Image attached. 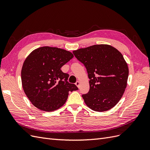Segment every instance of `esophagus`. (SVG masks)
<instances>
[{"label": "esophagus", "mask_w": 150, "mask_h": 150, "mask_svg": "<svg viewBox=\"0 0 150 150\" xmlns=\"http://www.w3.org/2000/svg\"><path fill=\"white\" fill-rule=\"evenodd\" d=\"M75 85L78 86V87L79 88V86H80V81H76V82L75 83Z\"/></svg>", "instance_id": "esophagus-1"}]
</instances>
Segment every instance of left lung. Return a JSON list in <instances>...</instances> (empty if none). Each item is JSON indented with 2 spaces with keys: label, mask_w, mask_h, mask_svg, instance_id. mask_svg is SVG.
Returning <instances> with one entry per match:
<instances>
[{
  "label": "left lung",
  "mask_w": 150,
  "mask_h": 150,
  "mask_svg": "<svg viewBox=\"0 0 150 150\" xmlns=\"http://www.w3.org/2000/svg\"><path fill=\"white\" fill-rule=\"evenodd\" d=\"M86 67L90 90L82 95L95 112H105L117 105L127 87L128 67L122 54L108 45H94L73 52Z\"/></svg>",
  "instance_id": "obj_1"
}]
</instances>
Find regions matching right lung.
I'll use <instances>...</instances> for the list:
<instances>
[{"instance_id": "right-lung-1", "label": "right lung", "mask_w": 150, "mask_h": 150, "mask_svg": "<svg viewBox=\"0 0 150 150\" xmlns=\"http://www.w3.org/2000/svg\"><path fill=\"white\" fill-rule=\"evenodd\" d=\"M74 57L71 52L56 47L33 50L24 62L21 79L24 92L35 107L52 112L61 107L69 92L79 88L67 81L69 75L61 68Z\"/></svg>"}]
</instances>
